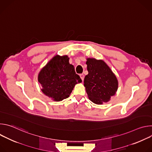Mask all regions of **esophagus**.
Listing matches in <instances>:
<instances>
[{
	"label": "esophagus",
	"instance_id": "esophagus-1",
	"mask_svg": "<svg viewBox=\"0 0 152 152\" xmlns=\"http://www.w3.org/2000/svg\"><path fill=\"white\" fill-rule=\"evenodd\" d=\"M80 78H81L82 80L83 81V79H84V75H83V74H80Z\"/></svg>",
	"mask_w": 152,
	"mask_h": 152
}]
</instances>
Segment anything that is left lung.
I'll return each mask as SVG.
<instances>
[{
    "instance_id": "1",
    "label": "left lung",
    "mask_w": 152,
    "mask_h": 152,
    "mask_svg": "<svg viewBox=\"0 0 152 152\" xmlns=\"http://www.w3.org/2000/svg\"><path fill=\"white\" fill-rule=\"evenodd\" d=\"M88 74L84 79V86L89 99L95 104L109 102L118 90V82L110 67L102 59L86 58Z\"/></svg>"
}]
</instances>
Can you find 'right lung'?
I'll return each instance as SVG.
<instances>
[{"instance_id":"1","label":"right lung","mask_w":152,"mask_h":152,"mask_svg":"<svg viewBox=\"0 0 152 152\" xmlns=\"http://www.w3.org/2000/svg\"><path fill=\"white\" fill-rule=\"evenodd\" d=\"M38 82L41 91L55 102H60L70 96L75 86L82 82L67 55L53 56L38 73Z\"/></svg>"}]
</instances>
